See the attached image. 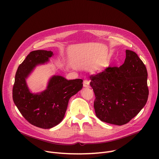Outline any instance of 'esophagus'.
Masks as SVG:
<instances>
[{
  "label": "esophagus",
  "instance_id": "obj_1",
  "mask_svg": "<svg viewBox=\"0 0 159 159\" xmlns=\"http://www.w3.org/2000/svg\"><path fill=\"white\" fill-rule=\"evenodd\" d=\"M83 86L85 88H89V82L88 80H84L83 81Z\"/></svg>",
  "mask_w": 159,
  "mask_h": 159
}]
</instances>
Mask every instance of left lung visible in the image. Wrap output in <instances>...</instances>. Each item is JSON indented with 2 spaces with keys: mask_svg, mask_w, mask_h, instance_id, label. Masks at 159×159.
Listing matches in <instances>:
<instances>
[{
  "mask_svg": "<svg viewBox=\"0 0 159 159\" xmlns=\"http://www.w3.org/2000/svg\"><path fill=\"white\" fill-rule=\"evenodd\" d=\"M126 53L120 67H108L89 77L95 96L96 116L101 121L118 126L135 117L149 95L144 64L134 52L126 49Z\"/></svg>",
  "mask_w": 159,
  "mask_h": 159,
  "instance_id": "left-lung-1",
  "label": "left lung"
}]
</instances>
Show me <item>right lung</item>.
Instances as JSON below:
<instances>
[{
    "label": "right lung",
    "mask_w": 159,
    "mask_h": 159,
    "mask_svg": "<svg viewBox=\"0 0 159 159\" xmlns=\"http://www.w3.org/2000/svg\"><path fill=\"white\" fill-rule=\"evenodd\" d=\"M52 51L36 50L30 53L19 66L13 87V100L24 119L33 126L52 128L63 119L70 98L82 88V80H67L54 75L43 92L31 93L26 79L38 64H44L53 55Z\"/></svg>",
    "instance_id": "add662e5"
}]
</instances>
